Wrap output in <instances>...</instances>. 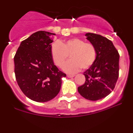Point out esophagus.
Wrapping results in <instances>:
<instances>
[{"mask_svg":"<svg viewBox=\"0 0 133 133\" xmlns=\"http://www.w3.org/2000/svg\"><path fill=\"white\" fill-rule=\"evenodd\" d=\"M68 77H69V78H71V77H74L75 76L74 75H70V74H68V76H67Z\"/></svg>","mask_w":133,"mask_h":133,"instance_id":"esophagus-1","label":"esophagus"}]
</instances>
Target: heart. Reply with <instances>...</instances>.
<instances>
[{
  "label": "heart",
  "instance_id": "obj_1",
  "mask_svg": "<svg viewBox=\"0 0 133 133\" xmlns=\"http://www.w3.org/2000/svg\"><path fill=\"white\" fill-rule=\"evenodd\" d=\"M52 60L57 66L62 68L70 55L71 60L63 66L68 73H76L81 68L86 70L93 65L97 57V49L91 43L79 38H72L64 43L55 41L51 46Z\"/></svg>",
  "mask_w": 133,
  "mask_h": 133
}]
</instances>
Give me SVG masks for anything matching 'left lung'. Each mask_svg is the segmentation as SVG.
<instances>
[{
    "instance_id": "8db88e82",
    "label": "left lung",
    "mask_w": 133,
    "mask_h": 133,
    "mask_svg": "<svg viewBox=\"0 0 133 133\" xmlns=\"http://www.w3.org/2000/svg\"><path fill=\"white\" fill-rule=\"evenodd\" d=\"M85 36L95 46L97 57L84 72L85 82L78 87V92L84 98L95 101L107 97L114 89L119 76V54L107 38L90 33Z\"/></svg>"
}]
</instances>
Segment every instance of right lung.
Instances as JSON below:
<instances>
[{
    "mask_svg": "<svg viewBox=\"0 0 133 133\" xmlns=\"http://www.w3.org/2000/svg\"><path fill=\"white\" fill-rule=\"evenodd\" d=\"M54 33L39 31L22 41L14 56L15 74L21 90L33 101L46 102L59 92L66 74L54 64L51 54Z\"/></svg>",
    "mask_w": 133,
    "mask_h": 133,
    "instance_id": "obj_1",
    "label": "right lung"
}]
</instances>
